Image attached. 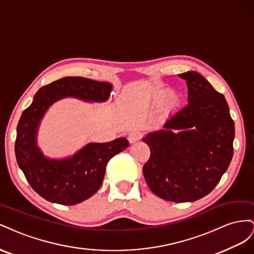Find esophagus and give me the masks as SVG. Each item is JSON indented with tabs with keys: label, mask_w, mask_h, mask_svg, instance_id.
Masks as SVG:
<instances>
[{
	"label": "esophagus",
	"mask_w": 254,
	"mask_h": 254,
	"mask_svg": "<svg viewBox=\"0 0 254 254\" xmlns=\"http://www.w3.org/2000/svg\"><path fill=\"white\" fill-rule=\"evenodd\" d=\"M128 141L131 142V143H135V142H137L138 140H140V138H141V133L140 132H138V131H132L131 133L128 134Z\"/></svg>",
	"instance_id": "obj_1"
}]
</instances>
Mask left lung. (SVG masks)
Masks as SVG:
<instances>
[{
    "label": "left lung",
    "mask_w": 254,
    "mask_h": 254,
    "mask_svg": "<svg viewBox=\"0 0 254 254\" xmlns=\"http://www.w3.org/2000/svg\"><path fill=\"white\" fill-rule=\"evenodd\" d=\"M186 81L188 104L142 138L151 151L143 176L152 192L172 202H192L211 192L233 156L234 121L223 95L198 72Z\"/></svg>",
    "instance_id": "1"
}]
</instances>
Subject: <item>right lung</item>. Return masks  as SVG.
<instances>
[{
    "label": "right lung",
    "instance_id": "1",
    "mask_svg": "<svg viewBox=\"0 0 254 254\" xmlns=\"http://www.w3.org/2000/svg\"><path fill=\"white\" fill-rule=\"evenodd\" d=\"M112 90L113 85L108 82L66 76L41 87L21 115L14 153L28 183L42 198L63 205L77 204L90 198L103 182L108 161L128 147L126 137L110 142H89L64 158L46 156L38 147L40 122L54 103L66 98L105 102Z\"/></svg>",
    "mask_w": 254,
    "mask_h": 254
}]
</instances>
